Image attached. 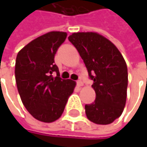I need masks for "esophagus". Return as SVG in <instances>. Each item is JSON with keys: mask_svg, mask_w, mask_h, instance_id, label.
<instances>
[{"mask_svg": "<svg viewBox=\"0 0 147 147\" xmlns=\"http://www.w3.org/2000/svg\"><path fill=\"white\" fill-rule=\"evenodd\" d=\"M76 83H77V86H78V87H82V86H83V82H82V80H78V81L76 82Z\"/></svg>", "mask_w": 147, "mask_h": 147, "instance_id": "1", "label": "esophagus"}]
</instances>
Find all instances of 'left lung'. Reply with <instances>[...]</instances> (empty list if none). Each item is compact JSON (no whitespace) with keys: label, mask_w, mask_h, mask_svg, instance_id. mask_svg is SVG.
Returning <instances> with one entry per match:
<instances>
[{"label":"left lung","mask_w":147,"mask_h":147,"mask_svg":"<svg viewBox=\"0 0 147 147\" xmlns=\"http://www.w3.org/2000/svg\"><path fill=\"white\" fill-rule=\"evenodd\" d=\"M77 49L94 81V102L85 105L89 121L110 124L118 118L127 99L128 68L126 62L110 40L96 32H76L68 37Z\"/></svg>","instance_id":"obj_1"}]
</instances>
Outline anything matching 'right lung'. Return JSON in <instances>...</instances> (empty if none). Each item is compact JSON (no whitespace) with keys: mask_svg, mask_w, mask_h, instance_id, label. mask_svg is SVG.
<instances>
[{"mask_svg":"<svg viewBox=\"0 0 147 147\" xmlns=\"http://www.w3.org/2000/svg\"><path fill=\"white\" fill-rule=\"evenodd\" d=\"M66 36L63 31L47 32L24 46L16 58L15 79L21 100L41 122L53 123L61 117L76 87V82L59 77L54 64L56 52Z\"/></svg>","mask_w":147,"mask_h":147,"instance_id":"obj_1","label":"right lung"}]
</instances>
